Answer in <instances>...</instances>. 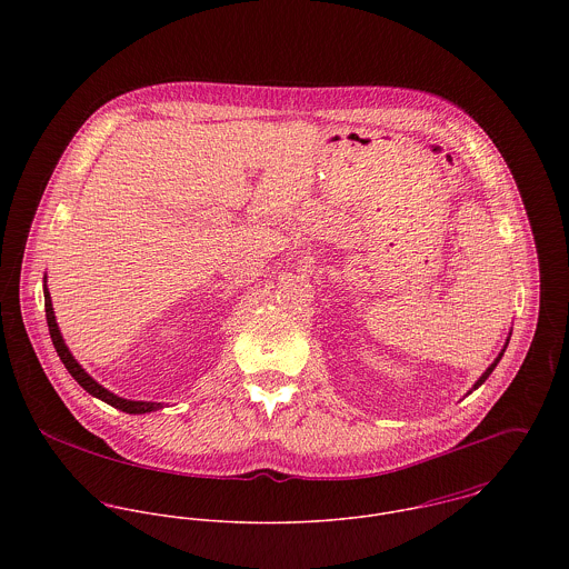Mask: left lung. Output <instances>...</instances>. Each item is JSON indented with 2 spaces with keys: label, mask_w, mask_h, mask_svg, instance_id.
I'll use <instances>...</instances> for the list:
<instances>
[{
  "label": "left lung",
  "mask_w": 569,
  "mask_h": 569,
  "mask_svg": "<svg viewBox=\"0 0 569 569\" xmlns=\"http://www.w3.org/2000/svg\"><path fill=\"white\" fill-rule=\"evenodd\" d=\"M508 341H510V332H508V337H506V343H503V348H501V352H499V355H497V357H495V361H492V363H490V366H488L487 370H485V372H482V377H480V379H478V381H476V383H473V388H471V390H469V392H467V395H471V392H473V390H478V388H480V386H482V383H485V381H487L488 377H490V372H492V370H495V366H497V363H499V359H501V357H503V352H506V346H508Z\"/></svg>",
  "instance_id": "left-lung-1"
}]
</instances>
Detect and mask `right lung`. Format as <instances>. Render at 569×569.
Masks as SVG:
<instances>
[{
  "instance_id": "1",
  "label": "right lung",
  "mask_w": 569,
  "mask_h": 569,
  "mask_svg": "<svg viewBox=\"0 0 569 569\" xmlns=\"http://www.w3.org/2000/svg\"><path fill=\"white\" fill-rule=\"evenodd\" d=\"M43 298H46V320H48V328H50V337H52V343L63 361V366L68 368V372L77 379V383L81 386L82 390H87L91 397L104 401L107 406L116 407L120 411H127V413H149V411H158L162 409L163 403H153V401H131V399H122L113 392H109L107 388H102L98 381H93L84 370H82L81 363L74 359V355L70 352V348L66 346V339L59 330L57 325V318H54V309H52V300H50V291H48V284H46V278H43Z\"/></svg>"
}]
</instances>
